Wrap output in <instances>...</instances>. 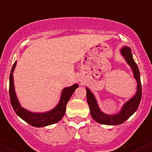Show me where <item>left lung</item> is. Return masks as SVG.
<instances>
[{
    "label": "left lung",
    "mask_w": 152,
    "mask_h": 152,
    "mask_svg": "<svg viewBox=\"0 0 152 152\" xmlns=\"http://www.w3.org/2000/svg\"><path fill=\"white\" fill-rule=\"evenodd\" d=\"M121 54L124 57L127 63L128 64V65L130 66L133 71L134 78L136 79V81L138 83L137 91L134 97H132L126 103L124 104V105L122 106L118 113L115 114V115H107L101 111L98 107V102L94 98V95L92 94V92L89 90V88H86L87 101H88V104L90 108L91 115L92 118L100 124H106V125H118V124H122L135 112L141 102V78H140V72L138 65L136 64L133 59L132 50L128 47H123L121 50Z\"/></svg>",
    "instance_id": "left-lung-1"
}]
</instances>
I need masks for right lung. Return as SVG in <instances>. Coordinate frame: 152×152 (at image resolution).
Masks as SVG:
<instances>
[{
  "instance_id": "right-lung-1",
  "label": "right lung",
  "mask_w": 152,
  "mask_h": 152,
  "mask_svg": "<svg viewBox=\"0 0 152 152\" xmlns=\"http://www.w3.org/2000/svg\"><path fill=\"white\" fill-rule=\"evenodd\" d=\"M16 64L17 61H15L13 64L12 69H11V74H10V78H9V81H10L9 94H10L11 105H12L14 111L20 118L25 121L26 122L32 126L37 127V128L48 126L50 124L58 122L65 114L67 103L71 98V95L75 92V89L78 88V85L75 84L72 86L64 88L61 92L60 102L57 104L56 107L53 108L52 110L47 111V112H44V113L31 112V111H28V110L24 109V107H22L18 102V98H17L15 90H14V77H13V73H14V70L15 68Z\"/></svg>"
}]
</instances>
